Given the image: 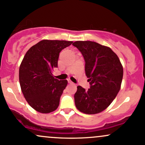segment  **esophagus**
<instances>
[{"mask_svg": "<svg viewBox=\"0 0 145 145\" xmlns=\"http://www.w3.org/2000/svg\"><path fill=\"white\" fill-rule=\"evenodd\" d=\"M67 81H68V83H69V84H73V82H71V80L70 79H67Z\"/></svg>", "mask_w": 145, "mask_h": 145, "instance_id": "34e87169", "label": "esophagus"}]
</instances>
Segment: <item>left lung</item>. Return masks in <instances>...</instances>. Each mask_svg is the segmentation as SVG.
<instances>
[{"label":"left lung","instance_id":"8db88e82","mask_svg":"<svg viewBox=\"0 0 145 145\" xmlns=\"http://www.w3.org/2000/svg\"><path fill=\"white\" fill-rule=\"evenodd\" d=\"M85 61V74L91 87L77 86L75 104L84 114H97L112 102L121 89L123 69L118 56L110 48L91 41H75Z\"/></svg>","mask_w":145,"mask_h":145}]
</instances>
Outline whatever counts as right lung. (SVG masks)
<instances>
[{"mask_svg":"<svg viewBox=\"0 0 145 145\" xmlns=\"http://www.w3.org/2000/svg\"><path fill=\"white\" fill-rule=\"evenodd\" d=\"M73 41L44 39L26 52L19 69L22 92L30 106L37 112L50 113L57 109L60 97L67 84L52 76L57 67L59 53Z\"/></svg>","mask_w":145,"mask_h":145,"instance_id":"obj_1","label":"right lung"}]
</instances>
